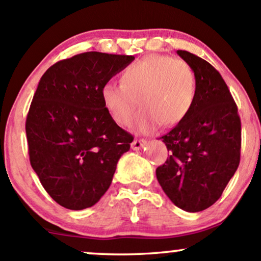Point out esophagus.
I'll list each match as a JSON object with an SVG mask.
<instances>
[{
    "label": "esophagus",
    "instance_id": "obj_1",
    "mask_svg": "<svg viewBox=\"0 0 261 261\" xmlns=\"http://www.w3.org/2000/svg\"><path fill=\"white\" fill-rule=\"evenodd\" d=\"M145 145H146V140H144V139H136V140H134L133 144H131V148H133V150L137 151V150H140V148L144 147Z\"/></svg>",
    "mask_w": 261,
    "mask_h": 261
}]
</instances>
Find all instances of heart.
I'll return each mask as SVG.
<instances>
[{
    "mask_svg": "<svg viewBox=\"0 0 261 261\" xmlns=\"http://www.w3.org/2000/svg\"><path fill=\"white\" fill-rule=\"evenodd\" d=\"M120 80L102 85V102L120 126L133 122L140 105L142 109L135 119L139 133H150L160 124L165 127L178 125L196 102V74L183 59L151 54L126 67Z\"/></svg>",
    "mask_w": 261,
    "mask_h": 261,
    "instance_id": "obj_1",
    "label": "heart"
}]
</instances>
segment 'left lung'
<instances>
[{
  "label": "left lung",
  "mask_w": 261,
  "mask_h": 261,
  "mask_svg": "<svg viewBox=\"0 0 261 261\" xmlns=\"http://www.w3.org/2000/svg\"><path fill=\"white\" fill-rule=\"evenodd\" d=\"M177 54L196 74L197 98L190 115L160 137L170 157L157 167L156 177L174 205L196 213L214 204L236 173L242 124L219 71L190 51Z\"/></svg>",
  "instance_id": "1"
}]
</instances>
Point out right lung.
<instances>
[{
    "label": "right lung",
    "instance_id": "add662e5",
    "mask_svg": "<svg viewBox=\"0 0 261 261\" xmlns=\"http://www.w3.org/2000/svg\"><path fill=\"white\" fill-rule=\"evenodd\" d=\"M134 56L87 51L43 74L27 120L31 166L47 193L62 207H91L110 187L117 161L133 136L111 119L102 85Z\"/></svg>",
    "mask_w": 261,
    "mask_h": 261
}]
</instances>
